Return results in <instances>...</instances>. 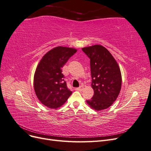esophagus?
Segmentation results:
<instances>
[{"label": "esophagus", "mask_w": 151, "mask_h": 151, "mask_svg": "<svg viewBox=\"0 0 151 151\" xmlns=\"http://www.w3.org/2000/svg\"><path fill=\"white\" fill-rule=\"evenodd\" d=\"M83 89H84V87H83V86H80V87H79V88H76V90L81 91H83Z\"/></svg>", "instance_id": "obj_1"}]
</instances>
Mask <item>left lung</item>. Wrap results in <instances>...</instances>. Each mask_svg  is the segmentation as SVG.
<instances>
[{
  "label": "left lung",
  "instance_id": "obj_1",
  "mask_svg": "<svg viewBox=\"0 0 151 151\" xmlns=\"http://www.w3.org/2000/svg\"><path fill=\"white\" fill-rule=\"evenodd\" d=\"M82 50L90 58L93 98L86 102L95 110L106 109L116 101L120 92L122 75L116 61L108 50L99 45Z\"/></svg>",
  "mask_w": 151,
  "mask_h": 151
}]
</instances>
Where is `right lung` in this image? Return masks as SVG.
<instances>
[{"mask_svg": "<svg viewBox=\"0 0 151 151\" xmlns=\"http://www.w3.org/2000/svg\"><path fill=\"white\" fill-rule=\"evenodd\" d=\"M77 50L57 47L48 52L42 58L34 76L36 96L50 108L60 107L72 92L68 89L62 68Z\"/></svg>", "mask_w": 151, "mask_h": 151, "instance_id": "obj_1", "label": "right lung"}]
</instances>
